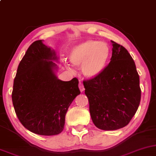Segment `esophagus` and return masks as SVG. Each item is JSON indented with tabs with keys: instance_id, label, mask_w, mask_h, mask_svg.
I'll list each match as a JSON object with an SVG mask.
<instances>
[{
	"instance_id": "obj_1",
	"label": "esophagus",
	"mask_w": 156,
	"mask_h": 156,
	"mask_svg": "<svg viewBox=\"0 0 156 156\" xmlns=\"http://www.w3.org/2000/svg\"><path fill=\"white\" fill-rule=\"evenodd\" d=\"M78 87H79V89L80 90V92H82V91L84 90V87H83V85L81 82H79V84H78Z\"/></svg>"
}]
</instances>
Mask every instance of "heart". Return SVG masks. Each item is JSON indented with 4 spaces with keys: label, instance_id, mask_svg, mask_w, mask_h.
<instances>
[{
    "label": "heart",
    "instance_id": "obj_1",
    "mask_svg": "<svg viewBox=\"0 0 156 156\" xmlns=\"http://www.w3.org/2000/svg\"><path fill=\"white\" fill-rule=\"evenodd\" d=\"M111 55V48L106 43L88 40L73 48L69 60L75 66H82V73L86 78H94L104 70Z\"/></svg>",
    "mask_w": 156,
    "mask_h": 156
}]
</instances>
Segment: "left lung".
<instances>
[{
	"label": "left lung",
	"mask_w": 156,
	"mask_h": 156,
	"mask_svg": "<svg viewBox=\"0 0 156 156\" xmlns=\"http://www.w3.org/2000/svg\"><path fill=\"white\" fill-rule=\"evenodd\" d=\"M111 62L99 76L83 80L85 94L94 125L114 130L125 127L140 104V79L131 55L123 45L112 41Z\"/></svg>",
	"instance_id": "obj_1"
}]
</instances>
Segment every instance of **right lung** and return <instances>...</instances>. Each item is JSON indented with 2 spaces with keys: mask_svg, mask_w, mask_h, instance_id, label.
Instances as JSON below:
<instances>
[{
  "mask_svg": "<svg viewBox=\"0 0 156 156\" xmlns=\"http://www.w3.org/2000/svg\"><path fill=\"white\" fill-rule=\"evenodd\" d=\"M56 53L43 43L31 44L18 65L12 101L16 115L30 132L55 136L63 131L68 107L80 91L78 80H59L55 74Z\"/></svg>",
  "mask_w": 156,
  "mask_h": 156,
  "instance_id": "right-lung-1",
  "label": "right lung"
}]
</instances>
